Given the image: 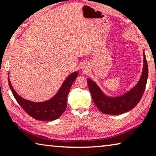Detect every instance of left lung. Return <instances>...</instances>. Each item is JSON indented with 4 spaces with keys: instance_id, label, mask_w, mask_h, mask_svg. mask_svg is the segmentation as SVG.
Listing matches in <instances>:
<instances>
[{
    "instance_id": "8db88e82",
    "label": "left lung",
    "mask_w": 156,
    "mask_h": 156,
    "mask_svg": "<svg viewBox=\"0 0 156 156\" xmlns=\"http://www.w3.org/2000/svg\"><path fill=\"white\" fill-rule=\"evenodd\" d=\"M148 75V63L144 54V68L141 77L138 84L124 95L113 98H108L103 94L99 87L91 79H87V84L98 109L106 115H117L131 110L140 102L146 89Z\"/></svg>"
}]
</instances>
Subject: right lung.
<instances>
[{
    "mask_svg": "<svg viewBox=\"0 0 156 156\" xmlns=\"http://www.w3.org/2000/svg\"><path fill=\"white\" fill-rule=\"evenodd\" d=\"M78 75L77 72L71 73L66 79L56 95L43 102H33L21 98L13 89L9 78L8 84L15 100L30 117L40 121H52L61 117L66 109L68 94Z\"/></svg>",
    "mask_w": 156,
    "mask_h": 156,
    "instance_id": "obj_1",
    "label": "right lung"
}]
</instances>
